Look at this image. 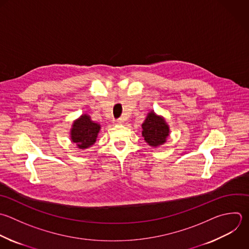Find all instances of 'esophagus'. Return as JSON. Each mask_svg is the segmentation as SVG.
Listing matches in <instances>:
<instances>
[{
  "mask_svg": "<svg viewBox=\"0 0 249 249\" xmlns=\"http://www.w3.org/2000/svg\"><path fill=\"white\" fill-rule=\"evenodd\" d=\"M114 123H115L116 124H122L124 123V120H123L122 118H120V119H118V120H115Z\"/></svg>",
  "mask_w": 249,
  "mask_h": 249,
  "instance_id": "obj_1",
  "label": "esophagus"
}]
</instances>
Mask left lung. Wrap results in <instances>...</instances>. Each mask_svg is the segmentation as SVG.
Masks as SVG:
<instances>
[{
    "instance_id": "left-lung-1",
    "label": "left lung",
    "mask_w": 249,
    "mask_h": 249,
    "mask_svg": "<svg viewBox=\"0 0 249 249\" xmlns=\"http://www.w3.org/2000/svg\"><path fill=\"white\" fill-rule=\"evenodd\" d=\"M142 129L144 140L152 147L162 145L169 135V126L165 120L157 116L153 111L147 115L145 122L142 124Z\"/></svg>"
}]
</instances>
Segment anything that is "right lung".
<instances>
[{
  "label": "right lung",
  "instance_id": "1",
  "mask_svg": "<svg viewBox=\"0 0 249 249\" xmlns=\"http://www.w3.org/2000/svg\"><path fill=\"white\" fill-rule=\"evenodd\" d=\"M100 128V124L91 121L89 115L84 114L72 124L71 140L77 144L78 148L88 149L95 143Z\"/></svg>",
  "mask_w": 249,
  "mask_h": 249
}]
</instances>
